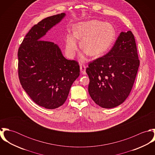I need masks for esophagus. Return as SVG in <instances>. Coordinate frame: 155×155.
<instances>
[{"instance_id": "1", "label": "esophagus", "mask_w": 155, "mask_h": 155, "mask_svg": "<svg viewBox=\"0 0 155 155\" xmlns=\"http://www.w3.org/2000/svg\"><path fill=\"white\" fill-rule=\"evenodd\" d=\"M80 70L82 74H86V66L85 65H81L80 66Z\"/></svg>"}]
</instances>
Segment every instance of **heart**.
<instances>
[{
    "instance_id": "obj_1",
    "label": "heart",
    "mask_w": 155,
    "mask_h": 155,
    "mask_svg": "<svg viewBox=\"0 0 155 155\" xmlns=\"http://www.w3.org/2000/svg\"><path fill=\"white\" fill-rule=\"evenodd\" d=\"M115 38L116 30L110 23L98 20L79 22L74 25L73 35L66 36V52L69 57H73L78 50L77 40H82L81 48L85 53L91 57L100 56L110 48Z\"/></svg>"
}]
</instances>
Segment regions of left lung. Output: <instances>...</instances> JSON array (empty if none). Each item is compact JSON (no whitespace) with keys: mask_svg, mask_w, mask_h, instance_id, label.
Wrapping results in <instances>:
<instances>
[{"mask_svg":"<svg viewBox=\"0 0 155 155\" xmlns=\"http://www.w3.org/2000/svg\"><path fill=\"white\" fill-rule=\"evenodd\" d=\"M139 65L133 33L121 32L110 51L89 63L86 69L91 98L103 108L121 104L131 92Z\"/></svg>","mask_w":155,"mask_h":155,"instance_id":"left-lung-1","label":"left lung"}]
</instances>
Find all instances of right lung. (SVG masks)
Instances as JSON below:
<instances>
[{
  "label": "right lung",
  "instance_id": "right-lung-1",
  "mask_svg": "<svg viewBox=\"0 0 155 155\" xmlns=\"http://www.w3.org/2000/svg\"><path fill=\"white\" fill-rule=\"evenodd\" d=\"M65 16V13L51 16L35 25L18 51L22 88L36 104L48 109L64 103L71 85L80 74L77 61L67 60L57 45L42 40Z\"/></svg>",
  "mask_w": 155,
  "mask_h": 155
}]
</instances>
